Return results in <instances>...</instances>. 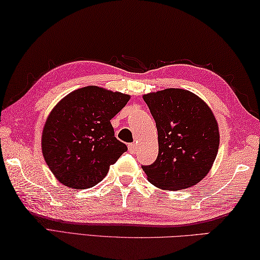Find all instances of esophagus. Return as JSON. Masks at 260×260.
<instances>
[{
  "mask_svg": "<svg viewBox=\"0 0 260 260\" xmlns=\"http://www.w3.org/2000/svg\"><path fill=\"white\" fill-rule=\"evenodd\" d=\"M128 150L132 153H134L136 150H138V143H129L128 145Z\"/></svg>",
  "mask_w": 260,
  "mask_h": 260,
  "instance_id": "1",
  "label": "esophagus"
}]
</instances>
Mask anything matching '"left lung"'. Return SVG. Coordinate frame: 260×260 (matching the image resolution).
<instances>
[{
  "mask_svg": "<svg viewBox=\"0 0 260 260\" xmlns=\"http://www.w3.org/2000/svg\"><path fill=\"white\" fill-rule=\"evenodd\" d=\"M158 129L155 161L142 166L162 190L196 185L208 174L219 146L218 125L206 103L185 89L167 88L143 96Z\"/></svg>",
  "mask_w": 260,
  "mask_h": 260,
  "instance_id": "left-lung-1",
  "label": "left lung"
}]
</instances>
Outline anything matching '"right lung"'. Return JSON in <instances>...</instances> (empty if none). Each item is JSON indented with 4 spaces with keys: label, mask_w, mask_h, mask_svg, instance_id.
<instances>
[{
    "label": "right lung",
    "mask_w": 260,
    "mask_h": 260,
    "mask_svg": "<svg viewBox=\"0 0 260 260\" xmlns=\"http://www.w3.org/2000/svg\"><path fill=\"white\" fill-rule=\"evenodd\" d=\"M128 100L127 94L86 86L54 107L42 134V151L60 183L88 188L106 177L110 165L127 151L110 120Z\"/></svg>",
    "instance_id": "obj_1"
}]
</instances>
